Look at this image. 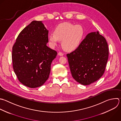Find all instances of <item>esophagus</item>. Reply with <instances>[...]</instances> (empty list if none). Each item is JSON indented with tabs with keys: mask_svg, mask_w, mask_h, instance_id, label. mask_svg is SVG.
<instances>
[{
	"mask_svg": "<svg viewBox=\"0 0 121 121\" xmlns=\"http://www.w3.org/2000/svg\"><path fill=\"white\" fill-rule=\"evenodd\" d=\"M58 55L60 56H63L64 55V54L62 53V52H59V53H58Z\"/></svg>",
	"mask_w": 121,
	"mask_h": 121,
	"instance_id": "1",
	"label": "esophagus"
}]
</instances>
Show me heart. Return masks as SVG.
<instances>
[{
    "mask_svg": "<svg viewBox=\"0 0 121 121\" xmlns=\"http://www.w3.org/2000/svg\"><path fill=\"white\" fill-rule=\"evenodd\" d=\"M84 34V29L81 25L66 22L56 26L54 33L49 34L48 40L52 48L57 45L59 40H62L64 48L66 51H72L79 47Z\"/></svg>",
    "mask_w": 121,
    "mask_h": 121,
    "instance_id": "obj_1",
    "label": "heart"
}]
</instances>
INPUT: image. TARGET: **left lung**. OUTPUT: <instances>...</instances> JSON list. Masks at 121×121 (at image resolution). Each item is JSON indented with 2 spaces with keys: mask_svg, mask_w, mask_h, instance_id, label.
Instances as JSON below:
<instances>
[{
  "mask_svg": "<svg viewBox=\"0 0 121 121\" xmlns=\"http://www.w3.org/2000/svg\"><path fill=\"white\" fill-rule=\"evenodd\" d=\"M108 50L106 39L98 31L89 33L77 49L67 54L73 79L85 86L96 81L104 72Z\"/></svg>",
  "mask_w": 121,
  "mask_h": 121,
  "instance_id": "obj_1",
  "label": "left lung"
}]
</instances>
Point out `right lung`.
Segmentation results:
<instances>
[{"instance_id":"obj_1","label":"right lung","mask_w":121,"mask_h":121,"mask_svg":"<svg viewBox=\"0 0 121 121\" xmlns=\"http://www.w3.org/2000/svg\"><path fill=\"white\" fill-rule=\"evenodd\" d=\"M48 34L42 21H33L19 33L13 47L14 71L19 82L29 88L46 82L57 54L47 46Z\"/></svg>"}]
</instances>
